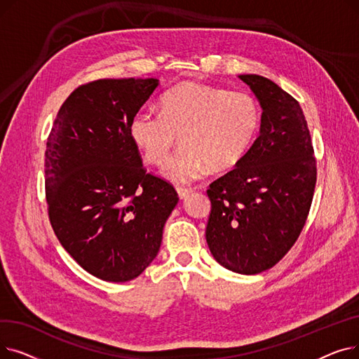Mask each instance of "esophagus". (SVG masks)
<instances>
[{
  "label": "esophagus",
  "mask_w": 359,
  "mask_h": 359,
  "mask_svg": "<svg viewBox=\"0 0 359 359\" xmlns=\"http://www.w3.org/2000/svg\"><path fill=\"white\" fill-rule=\"evenodd\" d=\"M176 191H177V195H179L180 199H186L187 196H189L194 192L192 189H184V187H177Z\"/></svg>",
  "instance_id": "obj_1"
}]
</instances>
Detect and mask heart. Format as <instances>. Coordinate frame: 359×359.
Here are the masks:
<instances>
[{
    "instance_id": "1",
    "label": "heart",
    "mask_w": 359,
    "mask_h": 359,
    "mask_svg": "<svg viewBox=\"0 0 359 359\" xmlns=\"http://www.w3.org/2000/svg\"><path fill=\"white\" fill-rule=\"evenodd\" d=\"M260 125V109L249 93L186 83L161 97L160 111L141 110L129 122V137L151 164H163L161 175L176 184L199 180L208 168L237 165L249 151Z\"/></svg>"
}]
</instances>
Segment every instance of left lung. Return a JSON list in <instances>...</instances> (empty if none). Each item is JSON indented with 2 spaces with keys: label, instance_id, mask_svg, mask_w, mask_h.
Returning <instances> with one entry per match:
<instances>
[{
  "label": "left lung",
  "instance_id": "8db88e82",
  "mask_svg": "<svg viewBox=\"0 0 359 359\" xmlns=\"http://www.w3.org/2000/svg\"><path fill=\"white\" fill-rule=\"evenodd\" d=\"M262 107L260 132L234 170L206 191V243L225 269L256 275L271 269L303 230L317 179L310 130L299 103L273 81L238 75Z\"/></svg>",
  "mask_w": 359,
  "mask_h": 359
}]
</instances>
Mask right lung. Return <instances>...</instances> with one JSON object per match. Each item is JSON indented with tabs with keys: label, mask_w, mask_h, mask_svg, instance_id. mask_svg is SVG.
<instances>
[{
	"label": "right lung",
	"mask_w": 359,
	"mask_h": 359,
	"mask_svg": "<svg viewBox=\"0 0 359 359\" xmlns=\"http://www.w3.org/2000/svg\"><path fill=\"white\" fill-rule=\"evenodd\" d=\"M157 87V79L83 84L48 137L45 187L55 236L84 271L107 282L145 271L179 201L172 184L147 173L128 130Z\"/></svg>",
	"instance_id": "right-lung-1"
}]
</instances>
